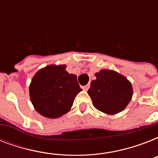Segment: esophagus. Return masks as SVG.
Wrapping results in <instances>:
<instances>
[{
	"instance_id": "34e87169",
	"label": "esophagus",
	"mask_w": 158,
	"mask_h": 158,
	"mask_svg": "<svg viewBox=\"0 0 158 158\" xmlns=\"http://www.w3.org/2000/svg\"><path fill=\"white\" fill-rule=\"evenodd\" d=\"M89 86H90L89 84H87V85H85V86L83 87V89H84V91H87V90L89 89Z\"/></svg>"
}]
</instances>
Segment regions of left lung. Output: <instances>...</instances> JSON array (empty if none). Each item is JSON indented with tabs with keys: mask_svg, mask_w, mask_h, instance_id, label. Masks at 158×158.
I'll use <instances>...</instances> for the list:
<instances>
[{
	"mask_svg": "<svg viewBox=\"0 0 158 158\" xmlns=\"http://www.w3.org/2000/svg\"><path fill=\"white\" fill-rule=\"evenodd\" d=\"M88 94L94 107L107 115L122 111L131 101L132 84L127 78L112 69H102L94 74Z\"/></svg>",
	"mask_w": 158,
	"mask_h": 158,
	"instance_id": "left-lung-1",
	"label": "left lung"
}]
</instances>
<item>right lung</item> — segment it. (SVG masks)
Wrapping results in <instances>:
<instances>
[{
	"label": "right lung",
	"mask_w": 158,
	"mask_h": 158,
	"mask_svg": "<svg viewBox=\"0 0 158 158\" xmlns=\"http://www.w3.org/2000/svg\"><path fill=\"white\" fill-rule=\"evenodd\" d=\"M65 68V64H49L36 72L31 80V102L44 117L56 119L66 114L82 91L76 75L69 74Z\"/></svg>",
	"instance_id": "1"
}]
</instances>
